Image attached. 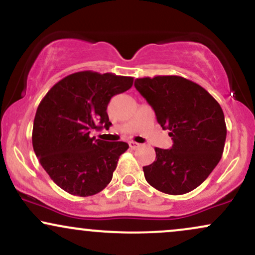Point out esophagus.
I'll list each match as a JSON object with an SVG mask.
<instances>
[{
  "label": "esophagus",
  "mask_w": 255,
  "mask_h": 255,
  "mask_svg": "<svg viewBox=\"0 0 255 255\" xmlns=\"http://www.w3.org/2000/svg\"><path fill=\"white\" fill-rule=\"evenodd\" d=\"M139 146H140L139 142H136V141H129V147L133 148V150H135V148L139 147Z\"/></svg>",
  "instance_id": "obj_1"
}]
</instances>
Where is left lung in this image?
Instances as JSON below:
<instances>
[{
    "label": "left lung",
    "instance_id": "1",
    "mask_svg": "<svg viewBox=\"0 0 255 255\" xmlns=\"http://www.w3.org/2000/svg\"><path fill=\"white\" fill-rule=\"evenodd\" d=\"M135 89L169 129L170 150L156 147V160L144 166L146 181L171 195L193 191L221 160L227 126L218 102L200 85L177 75L139 78Z\"/></svg>",
    "mask_w": 255,
    "mask_h": 255
}]
</instances>
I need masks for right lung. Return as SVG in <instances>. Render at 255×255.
<instances>
[{
	"label": "right lung",
	"mask_w": 255,
	"mask_h": 255,
	"mask_svg": "<svg viewBox=\"0 0 255 255\" xmlns=\"http://www.w3.org/2000/svg\"><path fill=\"white\" fill-rule=\"evenodd\" d=\"M131 77L84 71L63 78L37 108L32 145L44 170L63 191L90 197L110 183L124 141L91 137L92 129H109L111 97L129 90Z\"/></svg>",
	"instance_id": "right-lung-1"
}]
</instances>
